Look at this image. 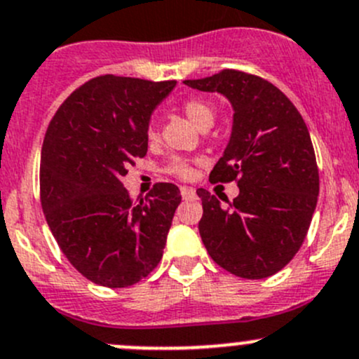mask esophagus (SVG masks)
Returning <instances> with one entry per match:
<instances>
[{
	"instance_id": "esophagus-1",
	"label": "esophagus",
	"mask_w": 359,
	"mask_h": 359,
	"mask_svg": "<svg viewBox=\"0 0 359 359\" xmlns=\"http://www.w3.org/2000/svg\"><path fill=\"white\" fill-rule=\"evenodd\" d=\"M181 197L187 201V198H194L195 197V188L191 187H181Z\"/></svg>"
}]
</instances>
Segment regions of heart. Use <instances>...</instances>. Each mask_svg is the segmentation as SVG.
<instances>
[{"label": "heart", "mask_w": 359, "mask_h": 359, "mask_svg": "<svg viewBox=\"0 0 359 359\" xmlns=\"http://www.w3.org/2000/svg\"><path fill=\"white\" fill-rule=\"evenodd\" d=\"M181 111H183L184 115H187L188 118H190L191 122L202 130L209 129V127L212 126V122H215V109H212V106L209 104L208 101H204V99H198V97L187 99V101L181 102ZM147 140L148 143H157L158 141V133L157 129H155L154 123L148 126ZM165 171H168L169 175L176 176V178H181V180H190L191 176L195 175V169L194 165H191V162L187 161V158H180V157L172 158V161L168 164V168H165Z\"/></svg>", "instance_id": "1"}]
</instances>
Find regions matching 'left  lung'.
<instances>
[{
	"mask_svg": "<svg viewBox=\"0 0 359 359\" xmlns=\"http://www.w3.org/2000/svg\"><path fill=\"white\" fill-rule=\"evenodd\" d=\"M191 88L219 92L233 108V126L211 183L237 181L226 206L204 188L202 243L230 274L264 279L281 271L300 250L319 194V171L307 126L293 102L257 74L223 69ZM222 198V197H219Z\"/></svg>",
	"mask_w": 359,
	"mask_h": 359,
	"instance_id": "left-lung-1",
	"label": "left lung"
}]
</instances>
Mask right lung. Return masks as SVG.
Segmentation results:
<instances>
[{"mask_svg":"<svg viewBox=\"0 0 359 359\" xmlns=\"http://www.w3.org/2000/svg\"><path fill=\"white\" fill-rule=\"evenodd\" d=\"M176 81L104 74L60 104L45 134L40 198L69 264L106 288H127L161 262L180 188L157 183L140 202L123 188L148 151L151 111Z\"/></svg>","mask_w":359,"mask_h":359,"instance_id":"right-lung-1","label":"right lung"}]
</instances>
